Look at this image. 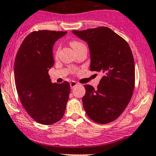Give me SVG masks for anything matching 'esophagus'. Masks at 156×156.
I'll list each match as a JSON object with an SVG mask.
<instances>
[{"instance_id":"34e87169","label":"esophagus","mask_w":156,"mask_h":156,"mask_svg":"<svg viewBox=\"0 0 156 156\" xmlns=\"http://www.w3.org/2000/svg\"><path fill=\"white\" fill-rule=\"evenodd\" d=\"M77 82H75V81H71L70 82V87H71V88H74L75 87V86H77Z\"/></svg>"}]
</instances>
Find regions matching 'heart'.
Listing matches in <instances>:
<instances>
[{
  "mask_svg": "<svg viewBox=\"0 0 156 156\" xmlns=\"http://www.w3.org/2000/svg\"><path fill=\"white\" fill-rule=\"evenodd\" d=\"M70 44H71V46L72 47V48H73L75 50H77V49H78V48H79L80 47L84 46V44L82 43V42L79 41H72L70 42ZM58 53H59V49H58V50H56V54L57 55Z\"/></svg>",
  "mask_w": 156,
  "mask_h": 156,
  "instance_id": "obj_1",
  "label": "heart"
}]
</instances>
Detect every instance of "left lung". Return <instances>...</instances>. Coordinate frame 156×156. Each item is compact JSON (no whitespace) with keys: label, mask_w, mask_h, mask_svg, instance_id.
<instances>
[{"label":"left lung","mask_w":156,"mask_h":156,"mask_svg":"<svg viewBox=\"0 0 156 156\" xmlns=\"http://www.w3.org/2000/svg\"><path fill=\"white\" fill-rule=\"evenodd\" d=\"M72 32L87 42L90 71L103 74L97 88L84 85V110L97 123L104 125L113 122L126 108L134 90V60L130 46L107 27L74 30Z\"/></svg>","instance_id":"8db88e82"}]
</instances>
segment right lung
<instances>
[{"mask_svg":"<svg viewBox=\"0 0 156 156\" xmlns=\"http://www.w3.org/2000/svg\"><path fill=\"white\" fill-rule=\"evenodd\" d=\"M66 33L33 31L26 36L16 56L14 78L20 100L28 114L42 125L59 122L66 108L69 83L53 84L48 74L54 64L53 44Z\"/></svg>","mask_w":156,"mask_h":156,"instance_id":"obj_1","label":"right lung"}]
</instances>
